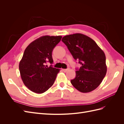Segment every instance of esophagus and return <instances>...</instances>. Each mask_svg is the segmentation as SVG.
Instances as JSON below:
<instances>
[{
    "label": "esophagus",
    "instance_id": "obj_1",
    "mask_svg": "<svg viewBox=\"0 0 124 124\" xmlns=\"http://www.w3.org/2000/svg\"><path fill=\"white\" fill-rule=\"evenodd\" d=\"M68 70L69 69H62V70L63 71V72H67Z\"/></svg>",
    "mask_w": 124,
    "mask_h": 124
}]
</instances>
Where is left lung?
Masks as SVG:
<instances>
[{
	"label": "left lung",
	"instance_id": "obj_1",
	"mask_svg": "<svg viewBox=\"0 0 124 124\" xmlns=\"http://www.w3.org/2000/svg\"><path fill=\"white\" fill-rule=\"evenodd\" d=\"M62 41L76 61L81 65L76 68L71 83L78 91L88 93L100 84L107 73L106 56L92 39L81 33L63 37Z\"/></svg>",
	"mask_w": 124,
	"mask_h": 124
}]
</instances>
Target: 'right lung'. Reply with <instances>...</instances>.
<instances>
[{
  "mask_svg": "<svg viewBox=\"0 0 124 124\" xmlns=\"http://www.w3.org/2000/svg\"><path fill=\"white\" fill-rule=\"evenodd\" d=\"M62 36H45L33 41L25 49L19 64L21 77L24 84L31 91L42 93L54 84L58 69L48 67L52 64V52Z\"/></svg>",
  "mask_w": 124,
  "mask_h": 124,
  "instance_id": "add662e5",
  "label": "right lung"
}]
</instances>
